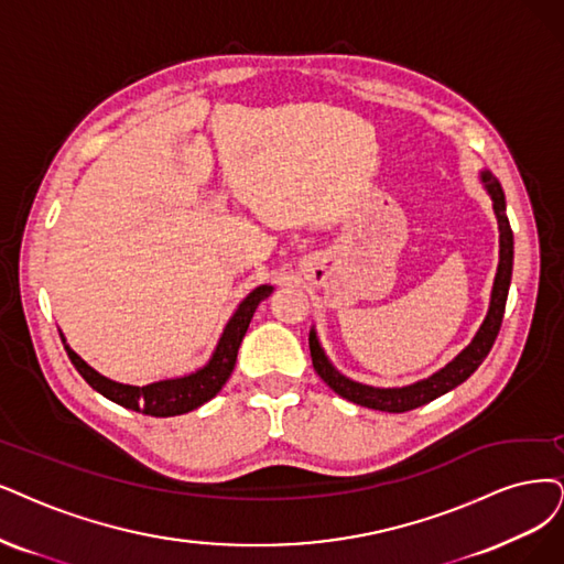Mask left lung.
I'll use <instances>...</instances> for the list:
<instances>
[{"label":"left lung","instance_id":"1","mask_svg":"<svg viewBox=\"0 0 564 564\" xmlns=\"http://www.w3.org/2000/svg\"><path fill=\"white\" fill-rule=\"evenodd\" d=\"M481 181L486 183V191L492 197V208H495L497 225H499V264H497V274H495V283H492L488 314H486V321L481 323V327H478L476 337L460 352V356L453 358L444 369L432 373V377H427L423 381H415L404 388H373V386L350 381L344 377V373H339L335 367H332V362L325 356V350L318 344L316 332L311 329L308 332V348H311V360H314V369L332 390L341 394L344 400L373 409V411L404 413L411 409H419L436 398H442V394H446L448 390L465 383L478 369V365L486 360V356L490 352V348L499 335V327H502L505 308H507V295H509L511 269H513V232H511V225L507 218V199L502 193V185H499V181L490 172H481Z\"/></svg>","mask_w":564,"mask_h":564}]
</instances>
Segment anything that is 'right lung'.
<instances>
[{"label": "right lung", "instance_id": "obj_1", "mask_svg": "<svg viewBox=\"0 0 564 564\" xmlns=\"http://www.w3.org/2000/svg\"><path fill=\"white\" fill-rule=\"evenodd\" d=\"M271 285H258L256 290L241 300L232 318L227 321L223 335L218 339V346L214 350V356L208 358L204 367L197 371L187 373V377L178 379H166V381H155L149 386H128V383H118L107 377H101L99 371H95L88 362H83L76 352L67 346L65 335L62 337V344H65L67 356L76 371L83 379L88 381L93 390H97L104 398L124 406L132 409L145 415H155V419H170V415H181L202 406L212 398L220 392V388L227 383L229 373L235 369L237 362V352L241 346V339L246 335V329L250 325V318H253L256 308L262 300L271 295Z\"/></svg>", "mask_w": 564, "mask_h": 564}]
</instances>
